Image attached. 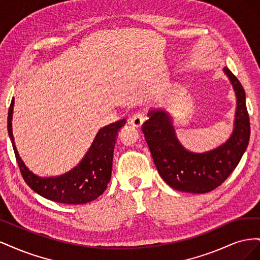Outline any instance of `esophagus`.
<instances>
[{
    "instance_id": "1",
    "label": "esophagus",
    "mask_w": 260,
    "mask_h": 260,
    "mask_svg": "<svg viewBox=\"0 0 260 260\" xmlns=\"http://www.w3.org/2000/svg\"><path fill=\"white\" fill-rule=\"evenodd\" d=\"M144 120H145V116L142 113H138V114H136L135 116L131 118L130 122H131V124L133 125V127L141 128V125L143 124Z\"/></svg>"
}]
</instances>
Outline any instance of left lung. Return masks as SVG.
Listing matches in <instances>:
<instances>
[{"instance_id": "obj_1", "label": "left lung", "mask_w": 260, "mask_h": 260, "mask_svg": "<svg viewBox=\"0 0 260 260\" xmlns=\"http://www.w3.org/2000/svg\"><path fill=\"white\" fill-rule=\"evenodd\" d=\"M237 96L234 128L223 144L205 153L185 149L176 137L170 115L161 109L149 111L142 131L160 177L175 190L207 193L215 190L237 168L246 151L250 125L245 91L228 67L223 68Z\"/></svg>"}]
</instances>
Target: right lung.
Listing matches in <instances>:
<instances>
[{
    "label": "right lung",
    "mask_w": 260,
    "mask_h": 260,
    "mask_svg": "<svg viewBox=\"0 0 260 260\" xmlns=\"http://www.w3.org/2000/svg\"><path fill=\"white\" fill-rule=\"evenodd\" d=\"M13 107L14 98L9 109L7 130L21 176L36 193L50 201L70 205L92 202L104 193L111 181L113 154L118 132L125 124V119L102 128L98 132L89 151L75 168L57 177L42 178L35 175L26 167L15 146L12 131Z\"/></svg>",
    "instance_id": "1"
}]
</instances>
